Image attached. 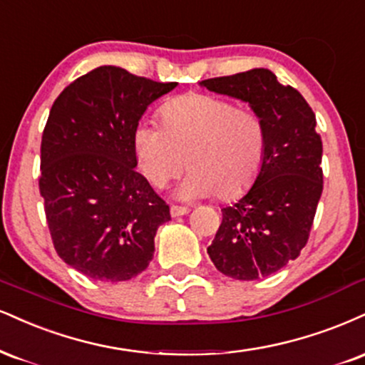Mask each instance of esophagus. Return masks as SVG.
Instances as JSON below:
<instances>
[{"instance_id":"1","label":"esophagus","mask_w":365,"mask_h":365,"mask_svg":"<svg viewBox=\"0 0 365 365\" xmlns=\"http://www.w3.org/2000/svg\"><path fill=\"white\" fill-rule=\"evenodd\" d=\"M188 207H185V205H171L170 207V214L173 217H178V216H185V214H188Z\"/></svg>"}]
</instances>
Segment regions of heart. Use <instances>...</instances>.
Masks as SVG:
<instances>
[{"label":"heart","mask_w":365,"mask_h":365,"mask_svg":"<svg viewBox=\"0 0 365 365\" xmlns=\"http://www.w3.org/2000/svg\"><path fill=\"white\" fill-rule=\"evenodd\" d=\"M163 125L140 120L134 129V151L153 185L161 188L188 166L178 188L183 199L209 197L231 200L253 187L267 156L262 117L231 100L188 93L161 108Z\"/></svg>","instance_id":"heart-1"}]
</instances>
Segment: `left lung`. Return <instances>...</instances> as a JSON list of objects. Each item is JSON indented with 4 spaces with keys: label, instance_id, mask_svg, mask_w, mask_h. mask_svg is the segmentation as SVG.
Returning a JSON list of instances; mask_svg holds the SVG:
<instances>
[{
    "label": "left lung",
    "instance_id": "1",
    "mask_svg": "<svg viewBox=\"0 0 365 365\" xmlns=\"http://www.w3.org/2000/svg\"><path fill=\"white\" fill-rule=\"evenodd\" d=\"M200 85L248 102L267 129L260 175L243 199L222 209L207 253L227 277H269L306 247L323 192V144L314 112L296 88L263 68Z\"/></svg>",
    "mask_w": 365,
    "mask_h": 365
}]
</instances>
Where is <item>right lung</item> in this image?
Returning <instances> with one entry per match:
<instances>
[{"label":"right lung","mask_w":365,"mask_h":365,"mask_svg":"<svg viewBox=\"0 0 365 365\" xmlns=\"http://www.w3.org/2000/svg\"><path fill=\"white\" fill-rule=\"evenodd\" d=\"M178 83L100 66L66 86L43 127L38 190L57 255L88 279L122 282L155 253L170 205L135 171L134 129Z\"/></svg>","instance_id":"right-lung-1"}]
</instances>
